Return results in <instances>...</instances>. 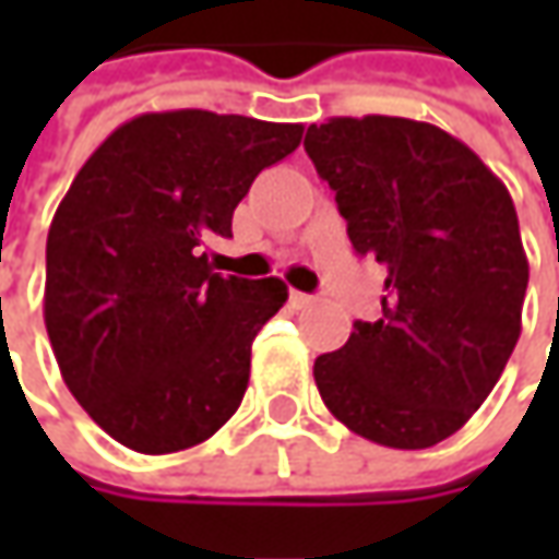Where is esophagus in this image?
Returning <instances> with one entry per match:
<instances>
[{
  "label": "esophagus",
  "mask_w": 559,
  "mask_h": 559,
  "mask_svg": "<svg viewBox=\"0 0 559 559\" xmlns=\"http://www.w3.org/2000/svg\"><path fill=\"white\" fill-rule=\"evenodd\" d=\"M292 308H311L313 295H305V292H289Z\"/></svg>",
  "instance_id": "esophagus-1"
}]
</instances>
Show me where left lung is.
Here are the masks:
<instances>
[{"label":"left lung","instance_id":"left-lung-1","mask_svg":"<svg viewBox=\"0 0 559 559\" xmlns=\"http://www.w3.org/2000/svg\"><path fill=\"white\" fill-rule=\"evenodd\" d=\"M357 254L385 267L382 317L313 360L338 423L385 448H432L491 395L523 330L516 207L483 158L411 118H330L305 136Z\"/></svg>","mask_w":559,"mask_h":559}]
</instances>
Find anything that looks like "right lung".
Returning a JSON list of instances; mask_svg holds the SVG:
<instances>
[{"label":"right lung","mask_w":559,"mask_h":559,"mask_svg":"<svg viewBox=\"0 0 559 559\" xmlns=\"http://www.w3.org/2000/svg\"><path fill=\"white\" fill-rule=\"evenodd\" d=\"M301 123L202 108L120 123L80 167L46 239L43 317L80 407L140 454L211 439L242 404L251 342L289 298L283 280L211 270L254 177Z\"/></svg>","instance_id":"obj_1"}]
</instances>
